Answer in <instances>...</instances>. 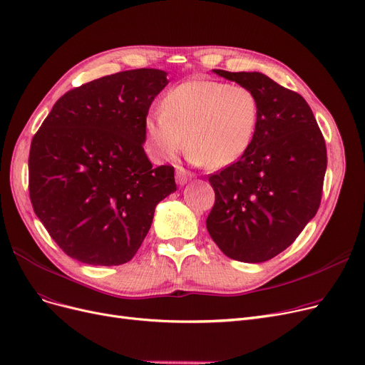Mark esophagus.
<instances>
[{
  "mask_svg": "<svg viewBox=\"0 0 365 365\" xmlns=\"http://www.w3.org/2000/svg\"><path fill=\"white\" fill-rule=\"evenodd\" d=\"M191 178H192V173L191 171H187L183 167H178L176 168V182L179 185H185Z\"/></svg>",
  "mask_w": 365,
  "mask_h": 365,
  "instance_id": "obj_1",
  "label": "esophagus"
}]
</instances>
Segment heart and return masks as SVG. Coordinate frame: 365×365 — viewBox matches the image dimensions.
<instances>
[{
	"instance_id": "obj_1",
	"label": "heart",
	"mask_w": 365,
	"mask_h": 365,
	"mask_svg": "<svg viewBox=\"0 0 365 365\" xmlns=\"http://www.w3.org/2000/svg\"><path fill=\"white\" fill-rule=\"evenodd\" d=\"M258 118L259 101L247 86L197 78L165 95L163 110L146 118V134L160 160L178 156L187 140L195 163L222 168L246 153Z\"/></svg>"
}]
</instances>
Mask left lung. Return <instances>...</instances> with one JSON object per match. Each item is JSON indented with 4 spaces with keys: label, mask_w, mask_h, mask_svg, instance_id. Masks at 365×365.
<instances>
[{
    "label": "left lung",
    "mask_w": 365,
    "mask_h": 365,
    "mask_svg": "<svg viewBox=\"0 0 365 365\" xmlns=\"http://www.w3.org/2000/svg\"><path fill=\"white\" fill-rule=\"evenodd\" d=\"M255 92L259 118L239 161L209 174L207 231L231 259L262 262L294 243L319 209L327 146L312 108L261 73L215 70Z\"/></svg>",
    "instance_id": "1"
}]
</instances>
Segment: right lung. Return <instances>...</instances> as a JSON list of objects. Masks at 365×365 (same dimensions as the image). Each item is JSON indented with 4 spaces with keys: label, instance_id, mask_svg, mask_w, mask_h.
Segmentation results:
<instances>
[{
    "label": "right lung",
    "instance_id": "obj_1",
    "mask_svg": "<svg viewBox=\"0 0 365 365\" xmlns=\"http://www.w3.org/2000/svg\"><path fill=\"white\" fill-rule=\"evenodd\" d=\"M167 73L137 68L66 92L31 141L29 198L68 257L91 265L133 259L156 204L176 191L174 167L153 168L146 118Z\"/></svg>",
    "mask_w": 365,
    "mask_h": 365
}]
</instances>
